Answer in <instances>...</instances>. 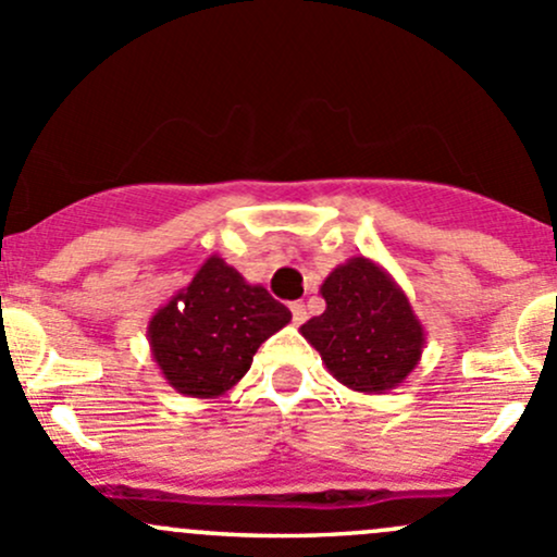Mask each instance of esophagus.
I'll return each mask as SVG.
<instances>
[{"label": "esophagus", "mask_w": 557, "mask_h": 557, "mask_svg": "<svg viewBox=\"0 0 557 557\" xmlns=\"http://www.w3.org/2000/svg\"><path fill=\"white\" fill-rule=\"evenodd\" d=\"M290 314H294V323L301 325L304 320H307V304L294 301V304H290Z\"/></svg>", "instance_id": "esophagus-1"}]
</instances>
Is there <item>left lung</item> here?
Listing matches in <instances>:
<instances>
[{"mask_svg":"<svg viewBox=\"0 0 557 557\" xmlns=\"http://www.w3.org/2000/svg\"><path fill=\"white\" fill-rule=\"evenodd\" d=\"M325 312L301 325L336 382L366 395L395 389L419 366L426 333L406 290L366 256L338 263L320 285Z\"/></svg>","mask_w":557,"mask_h":557,"instance_id":"left-lung-1","label":"left lung"}]
</instances>
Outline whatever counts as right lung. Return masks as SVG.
<instances>
[{"instance_id": "1", "label": "right lung", "mask_w": 557, "mask_h": 557, "mask_svg": "<svg viewBox=\"0 0 557 557\" xmlns=\"http://www.w3.org/2000/svg\"><path fill=\"white\" fill-rule=\"evenodd\" d=\"M288 323L285 304L261 285H250L221 256H210L191 283L151 314L146 336L157 368L175 392L213 400L248 373L256 349Z\"/></svg>"}]
</instances>
